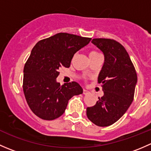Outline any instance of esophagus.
<instances>
[{
  "label": "esophagus",
  "instance_id": "esophagus-1",
  "mask_svg": "<svg viewBox=\"0 0 151 151\" xmlns=\"http://www.w3.org/2000/svg\"><path fill=\"white\" fill-rule=\"evenodd\" d=\"M83 93H84V94H88V93H89V91H88V90L83 89Z\"/></svg>",
  "mask_w": 151,
  "mask_h": 151
}]
</instances>
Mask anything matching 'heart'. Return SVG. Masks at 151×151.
Listing matches in <instances>:
<instances>
[{"label":"heart","instance_id":"b5f03b06","mask_svg":"<svg viewBox=\"0 0 151 151\" xmlns=\"http://www.w3.org/2000/svg\"><path fill=\"white\" fill-rule=\"evenodd\" d=\"M98 54H99V53L98 52H96V51H91V52H90V56L96 55H98Z\"/></svg>","mask_w":151,"mask_h":151}]
</instances>
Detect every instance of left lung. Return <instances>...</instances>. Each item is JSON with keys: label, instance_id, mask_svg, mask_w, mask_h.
I'll return each instance as SVG.
<instances>
[{"label": "left lung", "instance_id": "8db88e82", "mask_svg": "<svg viewBox=\"0 0 151 151\" xmlns=\"http://www.w3.org/2000/svg\"><path fill=\"white\" fill-rule=\"evenodd\" d=\"M93 44L102 51L104 63L99 74L104 96L96 104L87 107L88 118L99 126L118 121L133 101L137 82L136 70L122 45L113 39H93Z\"/></svg>", "mask_w": 151, "mask_h": 151}]
</instances>
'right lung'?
I'll use <instances>...</instances> for the list:
<instances>
[{"label":"right lung","mask_w":151,"mask_h":151,"mask_svg":"<svg viewBox=\"0 0 151 151\" xmlns=\"http://www.w3.org/2000/svg\"><path fill=\"white\" fill-rule=\"evenodd\" d=\"M91 38L59 33L39 41L33 47L24 66L23 92L32 112L52 121L61 116L68 100L83 93L76 82L60 85L56 81L59 69L68 68L74 55L86 46Z\"/></svg>","instance_id":"obj_1"}]
</instances>
